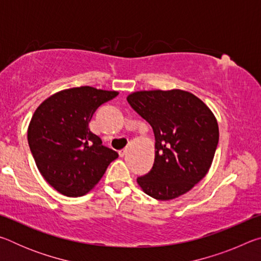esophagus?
Here are the masks:
<instances>
[{"label":"esophagus","mask_w":261,"mask_h":261,"mask_svg":"<svg viewBox=\"0 0 261 261\" xmlns=\"http://www.w3.org/2000/svg\"><path fill=\"white\" fill-rule=\"evenodd\" d=\"M118 154H120V156H121V158H123V156H124L125 154H126V149H122V151L118 152Z\"/></svg>","instance_id":"1"}]
</instances>
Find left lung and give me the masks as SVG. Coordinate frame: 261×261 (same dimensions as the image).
I'll list each match as a JSON object with an SVG mask.
<instances>
[{
	"mask_svg": "<svg viewBox=\"0 0 261 261\" xmlns=\"http://www.w3.org/2000/svg\"><path fill=\"white\" fill-rule=\"evenodd\" d=\"M127 102L153 127L155 159L152 170L137 183L158 200L175 199L208 173L219 143L215 115L188 91H137Z\"/></svg>",
	"mask_w": 261,
	"mask_h": 261,
	"instance_id": "left-lung-1",
	"label": "left lung"
}]
</instances>
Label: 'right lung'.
I'll use <instances>...</instances> for the list:
<instances>
[{"mask_svg": "<svg viewBox=\"0 0 261 261\" xmlns=\"http://www.w3.org/2000/svg\"><path fill=\"white\" fill-rule=\"evenodd\" d=\"M117 91L91 86L56 92L35 109L28 140L35 165L48 183L67 197L90 192L118 158L88 127L96 109Z\"/></svg>", "mask_w": 261, "mask_h": 261, "instance_id": "1", "label": "right lung"}]
</instances>
